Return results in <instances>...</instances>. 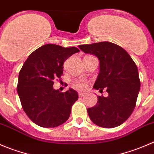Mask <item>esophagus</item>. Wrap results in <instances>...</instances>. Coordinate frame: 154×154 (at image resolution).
<instances>
[{
    "instance_id": "1",
    "label": "esophagus",
    "mask_w": 154,
    "mask_h": 154,
    "mask_svg": "<svg viewBox=\"0 0 154 154\" xmlns=\"http://www.w3.org/2000/svg\"><path fill=\"white\" fill-rule=\"evenodd\" d=\"M85 95H86V94H85V93H82V92H79V97H85Z\"/></svg>"
}]
</instances>
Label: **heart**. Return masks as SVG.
Returning a JSON list of instances; mask_svg holds the SVG:
<instances>
[{"mask_svg":"<svg viewBox=\"0 0 154 154\" xmlns=\"http://www.w3.org/2000/svg\"><path fill=\"white\" fill-rule=\"evenodd\" d=\"M87 82L86 81L83 80V79H79V80L75 81L73 83L74 88H77V89H85L87 87Z\"/></svg>","mask_w":154,"mask_h":154,"instance_id":"1","label":"heart"}]
</instances>
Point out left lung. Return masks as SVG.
<instances>
[{"mask_svg": "<svg viewBox=\"0 0 154 154\" xmlns=\"http://www.w3.org/2000/svg\"><path fill=\"white\" fill-rule=\"evenodd\" d=\"M79 48L99 59L100 72L93 88L100 92L106 88L109 94L107 97L99 96L97 105L88 109L90 119L104 128L121 125L133 112L139 93L136 64L122 47L107 41Z\"/></svg>", "mask_w": 154, "mask_h": 154, "instance_id": "1", "label": "left lung"}]
</instances>
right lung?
Segmentation results:
<instances>
[{"label": "right lung", "mask_w": 154, "mask_h": 154, "mask_svg": "<svg viewBox=\"0 0 154 154\" xmlns=\"http://www.w3.org/2000/svg\"><path fill=\"white\" fill-rule=\"evenodd\" d=\"M79 51L76 47L46 44L32 52L24 63L17 92L26 115L36 125L56 127L69 118L78 93L72 88L65 93L54 90L53 80L60 79L64 61Z\"/></svg>", "instance_id": "1"}]
</instances>
